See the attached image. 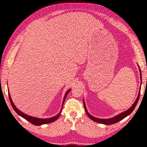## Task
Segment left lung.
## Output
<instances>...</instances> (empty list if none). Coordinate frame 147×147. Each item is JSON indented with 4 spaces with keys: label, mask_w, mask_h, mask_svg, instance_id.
Masks as SVG:
<instances>
[{
    "label": "left lung",
    "mask_w": 147,
    "mask_h": 147,
    "mask_svg": "<svg viewBox=\"0 0 147 147\" xmlns=\"http://www.w3.org/2000/svg\"><path fill=\"white\" fill-rule=\"evenodd\" d=\"M139 69V71H140V75H141V69ZM141 89V88H140ZM139 96H140V90H139V93L138 94V98H137L136 100L135 101V102L134 103V104L132 105V106L130 108H129L128 110H126L125 111H124L123 113H121V114H119V115H117L115 117H114L113 118H111V119H98V118H96V117H94L92 115H91L90 114H89L88 111H87V109H86V107L85 105V103H84V108H85V110H86V112L87 113V115H88V117L89 118H90L91 120H93L95 122H97V123H101V124H107V125H110V124H112L114 123H118L119 121H121L122 119H123L124 118H125L126 117H127L128 115H130V114L132 112L134 111V109H135L136 106L137 105V104H138V102L139 100Z\"/></svg>",
    "instance_id": "8db88e82"
}]
</instances>
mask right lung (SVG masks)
Returning <instances> with one entry per match:
<instances>
[{"label":"right lung","mask_w":147,"mask_h":147,"mask_svg":"<svg viewBox=\"0 0 147 147\" xmlns=\"http://www.w3.org/2000/svg\"><path fill=\"white\" fill-rule=\"evenodd\" d=\"M70 91H71V89H69V90H68L66 92L65 94V96H64V98H63V102H64L65 100L67 95V94L69 93V92ZM8 95H9V101H10L11 104V106L13 107V109L16 111L17 113L18 114V115H19L20 116H21L22 117H23L24 119H25L26 120L29 121L30 123H31L32 124H34V125L39 126V125H41V124L51 123H52V122L55 121L56 119L59 117V115H60V113H61V112L59 113L58 115H57L55 117H53L49 118V119H38V118L33 117L29 116L28 115H26V114H24V113L21 112V111H19V109L16 108V106L14 105V104L13 103V102H12L11 98V96H10V94H9V93H8Z\"/></svg>","instance_id":"1"}]
</instances>
